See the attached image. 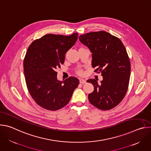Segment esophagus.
<instances>
[{"label":"esophagus","instance_id":"34e87169","mask_svg":"<svg viewBox=\"0 0 151 151\" xmlns=\"http://www.w3.org/2000/svg\"><path fill=\"white\" fill-rule=\"evenodd\" d=\"M79 82L81 83H84L86 82V81L85 79H79Z\"/></svg>","mask_w":151,"mask_h":151}]
</instances>
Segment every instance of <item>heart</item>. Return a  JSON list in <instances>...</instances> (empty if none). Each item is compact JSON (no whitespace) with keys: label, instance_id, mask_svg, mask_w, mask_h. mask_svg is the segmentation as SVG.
<instances>
[{"label":"heart","instance_id":"b5f03b06","mask_svg":"<svg viewBox=\"0 0 151 151\" xmlns=\"http://www.w3.org/2000/svg\"><path fill=\"white\" fill-rule=\"evenodd\" d=\"M78 73V74H79V75H82V70H79Z\"/></svg>","mask_w":151,"mask_h":151}]
</instances>
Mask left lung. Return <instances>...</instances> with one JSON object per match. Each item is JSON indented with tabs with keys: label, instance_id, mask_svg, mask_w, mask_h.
Masks as SVG:
<instances>
[{
	"label": "left lung",
	"instance_id": "left-lung-1",
	"mask_svg": "<svg viewBox=\"0 0 151 151\" xmlns=\"http://www.w3.org/2000/svg\"><path fill=\"white\" fill-rule=\"evenodd\" d=\"M79 39L92 53L94 72L103 76L99 84L95 79L87 80L94 87L89 101L99 109L110 110L122 100L128 87L131 66L125 48L119 38L104 31L89 32Z\"/></svg>",
	"mask_w": 151,
	"mask_h": 151
}]
</instances>
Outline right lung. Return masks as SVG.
I'll list each match as a JSON object with an SVG mask.
<instances>
[{
	"mask_svg": "<svg viewBox=\"0 0 151 151\" xmlns=\"http://www.w3.org/2000/svg\"><path fill=\"white\" fill-rule=\"evenodd\" d=\"M78 34L70 36L47 34L34 40L24 60V72L31 96L40 107L57 111L70 101L79 83L70 76L64 81L57 79L55 70L60 68L67 51L75 44Z\"/></svg>",
	"mask_w": 151,
	"mask_h": 151,
	"instance_id": "right-lung-1",
	"label": "right lung"
}]
</instances>
